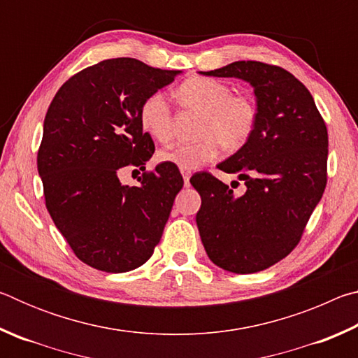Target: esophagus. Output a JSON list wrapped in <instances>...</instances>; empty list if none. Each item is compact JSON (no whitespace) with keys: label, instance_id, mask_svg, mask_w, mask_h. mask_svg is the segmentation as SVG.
<instances>
[{"label":"esophagus","instance_id":"obj_1","mask_svg":"<svg viewBox=\"0 0 358 358\" xmlns=\"http://www.w3.org/2000/svg\"><path fill=\"white\" fill-rule=\"evenodd\" d=\"M181 175H183V181H185V186H189L191 171H181Z\"/></svg>","mask_w":358,"mask_h":358}]
</instances>
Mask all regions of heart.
<instances>
[{"label":"heart","mask_w":358,"mask_h":358,"mask_svg":"<svg viewBox=\"0 0 358 358\" xmlns=\"http://www.w3.org/2000/svg\"><path fill=\"white\" fill-rule=\"evenodd\" d=\"M180 99L203 112L197 142H177L157 151V159L181 171H194L215 161L222 145L238 150L256 131L257 106L248 96H235L227 83L208 77H194L178 88ZM141 124L145 132L159 142L172 137L171 106L162 93H155L141 107Z\"/></svg>","instance_id":"1"}]
</instances>
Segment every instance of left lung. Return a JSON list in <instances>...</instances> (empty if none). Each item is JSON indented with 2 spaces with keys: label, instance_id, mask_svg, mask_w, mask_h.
Masks as SVG:
<instances>
[{
  "label": "left lung",
  "instance_id": "left-lung-1",
  "mask_svg": "<svg viewBox=\"0 0 358 358\" xmlns=\"http://www.w3.org/2000/svg\"><path fill=\"white\" fill-rule=\"evenodd\" d=\"M201 74L241 78L256 96L252 137L217 164L245 181V194L235 196L207 172L194 175L191 185L202 199L196 222L211 262L232 273H257L299 245L322 199L329 134L311 93L286 69L235 62Z\"/></svg>",
  "mask_w": 358,
  "mask_h": 358
}]
</instances>
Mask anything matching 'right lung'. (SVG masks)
<instances>
[{"instance_id":"1","label":"right lung","mask_w":358,"mask_h":358,"mask_svg":"<svg viewBox=\"0 0 358 358\" xmlns=\"http://www.w3.org/2000/svg\"><path fill=\"white\" fill-rule=\"evenodd\" d=\"M180 74L134 58L104 59L72 76L48 107L38 151L47 210L76 256L96 270H134L162 237L183 187L178 169L157 164L141 186L121 185L118 175L145 171L155 145L141 107Z\"/></svg>"}]
</instances>
